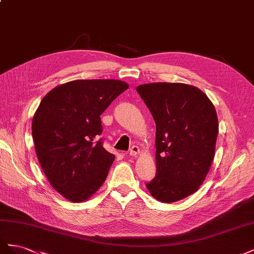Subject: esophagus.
I'll return each mask as SVG.
<instances>
[{
    "instance_id": "1",
    "label": "esophagus",
    "mask_w": 254,
    "mask_h": 254,
    "mask_svg": "<svg viewBox=\"0 0 254 254\" xmlns=\"http://www.w3.org/2000/svg\"><path fill=\"white\" fill-rule=\"evenodd\" d=\"M129 153H130V156H132V157H136V156L139 155V153H140V148L137 147V146L133 145L132 147L130 148V151H129Z\"/></svg>"
}]
</instances>
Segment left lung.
Segmentation results:
<instances>
[{"mask_svg": "<svg viewBox=\"0 0 254 254\" xmlns=\"http://www.w3.org/2000/svg\"><path fill=\"white\" fill-rule=\"evenodd\" d=\"M156 123V177L146 183L165 203L181 200L201 186L214 159L218 119L201 90L179 82L136 87Z\"/></svg>", "mask_w": 254, "mask_h": 254, "instance_id": "1", "label": "left lung"}]
</instances>
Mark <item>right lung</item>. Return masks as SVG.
I'll return each mask as SVG.
<instances>
[{"label":"right lung","instance_id":"1","mask_svg":"<svg viewBox=\"0 0 254 254\" xmlns=\"http://www.w3.org/2000/svg\"><path fill=\"white\" fill-rule=\"evenodd\" d=\"M129 88L115 79L73 80L43 97L33 118L38 160L67 200H87L103 186L114 155L103 147L101 114Z\"/></svg>","mask_w":254,"mask_h":254}]
</instances>
